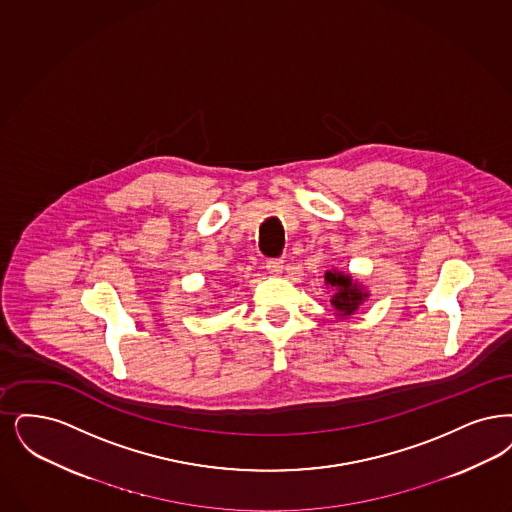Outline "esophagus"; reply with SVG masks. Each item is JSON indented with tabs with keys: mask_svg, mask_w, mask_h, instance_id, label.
Instances as JSON below:
<instances>
[{
	"mask_svg": "<svg viewBox=\"0 0 512 512\" xmlns=\"http://www.w3.org/2000/svg\"><path fill=\"white\" fill-rule=\"evenodd\" d=\"M266 270H268L270 274L278 276V274H282V270H284V261H282V259H268V261H266Z\"/></svg>",
	"mask_w": 512,
	"mask_h": 512,
	"instance_id": "1",
	"label": "esophagus"
}]
</instances>
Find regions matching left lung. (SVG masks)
<instances>
[{"mask_svg":"<svg viewBox=\"0 0 512 512\" xmlns=\"http://www.w3.org/2000/svg\"><path fill=\"white\" fill-rule=\"evenodd\" d=\"M326 282L333 287H337V293L331 299V305L339 312V316H350L358 305L368 297V293H364L358 284H354L350 280V276L345 274H326Z\"/></svg>","mask_w":512,"mask_h":512,"instance_id":"left-lung-1","label":"left lung"}]
</instances>
